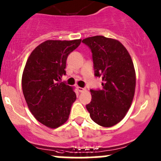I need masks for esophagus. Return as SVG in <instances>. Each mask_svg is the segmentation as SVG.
<instances>
[{
    "instance_id": "obj_1",
    "label": "esophagus",
    "mask_w": 161,
    "mask_h": 161,
    "mask_svg": "<svg viewBox=\"0 0 161 161\" xmlns=\"http://www.w3.org/2000/svg\"><path fill=\"white\" fill-rule=\"evenodd\" d=\"M77 90L79 91V92H84V91H86V88L77 87Z\"/></svg>"
}]
</instances>
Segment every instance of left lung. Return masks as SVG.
Listing matches in <instances>:
<instances>
[{"mask_svg":"<svg viewBox=\"0 0 161 161\" xmlns=\"http://www.w3.org/2000/svg\"><path fill=\"white\" fill-rule=\"evenodd\" d=\"M82 42L91 50L94 74L103 81L102 90H91L92 100L86 108L98 125L113 127L125 117L134 99V63L125 47L117 40L94 36Z\"/></svg>","mask_w":161,"mask_h":161,"instance_id":"8db88e82","label":"left lung"}]
</instances>
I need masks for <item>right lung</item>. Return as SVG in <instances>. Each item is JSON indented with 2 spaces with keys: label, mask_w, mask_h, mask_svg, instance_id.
<instances>
[{
  "label": "right lung",
  "mask_w": 161,
  "mask_h": 161,
  "mask_svg": "<svg viewBox=\"0 0 161 161\" xmlns=\"http://www.w3.org/2000/svg\"><path fill=\"white\" fill-rule=\"evenodd\" d=\"M81 39L48 40L29 56L22 74V90L29 110L40 123L57 128L68 120L76 101L74 87L60 83L65 75L66 60Z\"/></svg>",
  "instance_id": "right-lung-1"
}]
</instances>
